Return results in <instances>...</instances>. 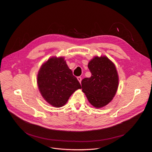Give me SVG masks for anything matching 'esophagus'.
<instances>
[{
	"label": "esophagus",
	"mask_w": 152,
	"mask_h": 152,
	"mask_svg": "<svg viewBox=\"0 0 152 152\" xmlns=\"http://www.w3.org/2000/svg\"><path fill=\"white\" fill-rule=\"evenodd\" d=\"M77 79H78V80L79 81V82L81 83V82H82V77H78Z\"/></svg>",
	"instance_id": "esophagus-1"
}]
</instances>
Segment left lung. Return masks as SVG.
Segmentation results:
<instances>
[{
	"instance_id": "8db88e82",
	"label": "left lung",
	"mask_w": 152,
	"mask_h": 152,
	"mask_svg": "<svg viewBox=\"0 0 152 152\" xmlns=\"http://www.w3.org/2000/svg\"><path fill=\"white\" fill-rule=\"evenodd\" d=\"M88 67L91 76L82 80V91L93 106L103 107L113 99L118 90L119 78L116 69L106 56L95 57Z\"/></svg>"
}]
</instances>
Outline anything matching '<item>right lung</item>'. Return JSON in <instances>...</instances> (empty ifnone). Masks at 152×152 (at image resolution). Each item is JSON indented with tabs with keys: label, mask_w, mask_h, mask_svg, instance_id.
<instances>
[{
	"label": "right lung",
	"mask_w": 152,
	"mask_h": 152,
	"mask_svg": "<svg viewBox=\"0 0 152 152\" xmlns=\"http://www.w3.org/2000/svg\"><path fill=\"white\" fill-rule=\"evenodd\" d=\"M42 96L53 106L66 104L75 90L82 88L63 57H53L41 66L37 77Z\"/></svg>",
	"instance_id": "obj_1"
}]
</instances>
